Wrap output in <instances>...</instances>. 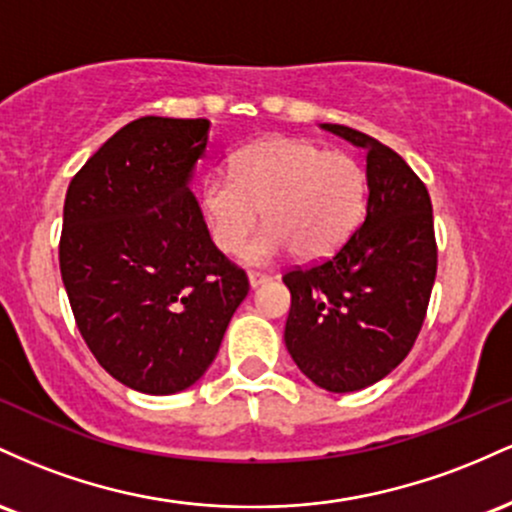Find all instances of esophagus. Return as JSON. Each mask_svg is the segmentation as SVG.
Returning a JSON list of instances; mask_svg holds the SVG:
<instances>
[{"instance_id":"34e87169","label":"esophagus","mask_w":512,"mask_h":512,"mask_svg":"<svg viewBox=\"0 0 512 512\" xmlns=\"http://www.w3.org/2000/svg\"><path fill=\"white\" fill-rule=\"evenodd\" d=\"M268 280H271V275H268V273H258V271H249V285H251V287H258V285L268 283Z\"/></svg>"}]
</instances>
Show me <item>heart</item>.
<instances>
[{
  "label": "heart",
  "instance_id": "obj_1",
  "mask_svg": "<svg viewBox=\"0 0 512 512\" xmlns=\"http://www.w3.org/2000/svg\"><path fill=\"white\" fill-rule=\"evenodd\" d=\"M365 195V169L350 154L300 137H268L241 149L232 176L203 181L200 208L212 241L239 254L263 207L269 225L244 258L268 263L292 249L302 258L333 254L358 227Z\"/></svg>",
  "mask_w": 512,
  "mask_h": 512
}]
</instances>
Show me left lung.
I'll return each instance as SVG.
<instances>
[{
	"label": "left lung",
	"instance_id": "8db88e82",
	"mask_svg": "<svg viewBox=\"0 0 512 512\" xmlns=\"http://www.w3.org/2000/svg\"><path fill=\"white\" fill-rule=\"evenodd\" d=\"M321 128L367 152L363 225L312 266L283 275L292 304L285 346L317 387L346 394L387 377L409 355L438 273L426 183L394 149L346 125Z\"/></svg>",
	"mask_w": 512,
	"mask_h": 512
}]
</instances>
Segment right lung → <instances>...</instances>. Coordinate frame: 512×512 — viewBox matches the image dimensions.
I'll use <instances>...</instances> for the list:
<instances>
[{
	"mask_svg": "<svg viewBox=\"0 0 512 512\" xmlns=\"http://www.w3.org/2000/svg\"><path fill=\"white\" fill-rule=\"evenodd\" d=\"M208 140L205 118H137L67 188L60 273L74 321L103 370L137 392L198 382L249 295L188 188Z\"/></svg>",
	"mask_w": 512,
	"mask_h": 512,
	"instance_id": "1",
	"label": "right lung"
}]
</instances>
